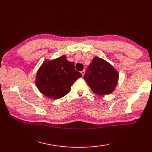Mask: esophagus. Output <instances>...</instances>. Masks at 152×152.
Wrapping results in <instances>:
<instances>
[{"label": "esophagus", "instance_id": "34e87169", "mask_svg": "<svg viewBox=\"0 0 152 152\" xmlns=\"http://www.w3.org/2000/svg\"><path fill=\"white\" fill-rule=\"evenodd\" d=\"M81 74H82V75L83 76V75H84V74H85V70H83L81 71Z\"/></svg>", "mask_w": 152, "mask_h": 152}]
</instances>
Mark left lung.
<instances>
[{
	"label": "left lung",
	"mask_w": 152,
	"mask_h": 152,
	"mask_svg": "<svg viewBox=\"0 0 152 152\" xmlns=\"http://www.w3.org/2000/svg\"><path fill=\"white\" fill-rule=\"evenodd\" d=\"M93 93L99 95L110 94L118 83V71L107 61L95 57L83 76Z\"/></svg>",
	"instance_id": "8db88e82"
}]
</instances>
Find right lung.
Returning a JSON list of instances; mask_svg holds the SVG:
<instances>
[{"instance_id": "add662e5", "label": "right lung", "mask_w": 152, "mask_h": 152, "mask_svg": "<svg viewBox=\"0 0 152 152\" xmlns=\"http://www.w3.org/2000/svg\"><path fill=\"white\" fill-rule=\"evenodd\" d=\"M82 76L75 70L74 62L63 56L44 61L37 71L36 86L44 95L58 99L68 94L74 82Z\"/></svg>"}]
</instances>
